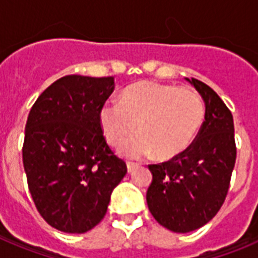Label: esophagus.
<instances>
[{
  "label": "esophagus",
  "mask_w": 258,
  "mask_h": 258,
  "mask_svg": "<svg viewBox=\"0 0 258 258\" xmlns=\"http://www.w3.org/2000/svg\"><path fill=\"white\" fill-rule=\"evenodd\" d=\"M138 166H139V163H135V162H127V170H128V172L134 171V169H137Z\"/></svg>",
  "instance_id": "34e87169"
}]
</instances>
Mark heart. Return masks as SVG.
<instances>
[{"label":"heart","instance_id":"heart-1","mask_svg":"<svg viewBox=\"0 0 258 258\" xmlns=\"http://www.w3.org/2000/svg\"><path fill=\"white\" fill-rule=\"evenodd\" d=\"M205 119V103L197 91L155 82H141L123 91L120 101L108 100L99 111L105 139L119 146L135 131L139 135L121 146L127 158L155 153L171 159L191 146Z\"/></svg>","mask_w":258,"mask_h":258}]
</instances>
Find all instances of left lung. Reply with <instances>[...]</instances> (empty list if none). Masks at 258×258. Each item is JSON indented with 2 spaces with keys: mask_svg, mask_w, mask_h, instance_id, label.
Returning <instances> with one entry per match:
<instances>
[{
  "mask_svg": "<svg viewBox=\"0 0 258 258\" xmlns=\"http://www.w3.org/2000/svg\"><path fill=\"white\" fill-rule=\"evenodd\" d=\"M188 82L204 97L205 121L186 151L149 165L153 182L146 194L154 218L175 233L200 229L218 213L228 196L237 155L230 109L208 84L192 78Z\"/></svg>",
  "mask_w": 258,
  "mask_h": 258,
  "instance_id": "obj_1",
  "label": "left lung"
}]
</instances>
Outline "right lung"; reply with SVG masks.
Here are the masks:
<instances>
[{
	"label": "right lung",
	"instance_id": "add662e5",
	"mask_svg": "<svg viewBox=\"0 0 258 258\" xmlns=\"http://www.w3.org/2000/svg\"><path fill=\"white\" fill-rule=\"evenodd\" d=\"M112 76L68 75L38 96L25 125L22 162L41 217L66 233H86L104 218L127 172L103 135L99 111Z\"/></svg>",
	"mask_w": 258,
	"mask_h": 258
}]
</instances>
